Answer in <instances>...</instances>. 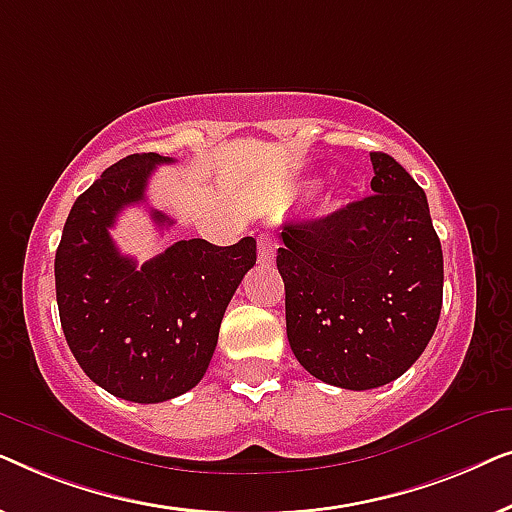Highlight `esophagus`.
<instances>
[{
    "label": "esophagus",
    "instance_id": "1",
    "mask_svg": "<svg viewBox=\"0 0 512 512\" xmlns=\"http://www.w3.org/2000/svg\"><path fill=\"white\" fill-rule=\"evenodd\" d=\"M277 237L270 235V233H263L261 237H258V261L261 263H272L275 261V251H277Z\"/></svg>",
    "mask_w": 512,
    "mask_h": 512
}]
</instances>
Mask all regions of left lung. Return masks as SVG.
Masks as SVG:
<instances>
[{
  "label": "left lung",
  "mask_w": 512,
  "mask_h": 512,
  "mask_svg": "<svg viewBox=\"0 0 512 512\" xmlns=\"http://www.w3.org/2000/svg\"><path fill=\"white\" fill-rule=\"evenodd\" d=\"M370 163L373 195L284 223L277 249L293 354L317 380L352 391L401 377L443 307V249L424 191L387 153Z\"/></svg>",
  "instance_id": "left-lung-1"
}]
</instances>
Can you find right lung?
Listing matches in <instances>:
<instances>
[{"label": "right lung", "mask_w": 512, "mask_h": 512, "mask_svg": "<svg viewBox=\"0 0 512 512\" xmlns=\"http://www.w3.org/2000/svg\"><path fill=\"white\" fill-rule=\"evenodd\" d=\"M158 153L118 160L76 198L55 251V296L74 359L90 380L132 403L186 394L207 373L223 312L256 263V240L230 247L179 240L139 268L111 240L118 214L146 200ZM160 228L170 216L151 209Z\"/></svg>", "instance_id": "add662e5"}]
</instances>
